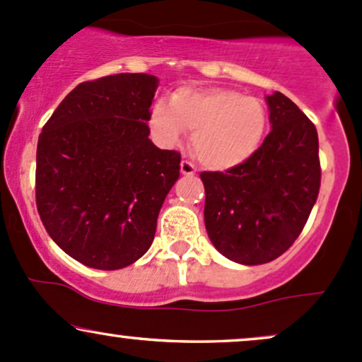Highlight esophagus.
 Here are the masks:
<instances>
[{"instance_id":"34e87169","label":"esophagus","mask_w":362,"mask_h":362,"mask_svg":"<svg viewBox=\"0 0 362 362\" xmlns=\"http://www.w3.org/2000/svg\"><path fill=\"white\" fill-rule=\"evenodd\" d=\"M180 172H182V175H195V165L192 163V161H189V160H182V163H180Z\"/></svg>"}]
</instances>
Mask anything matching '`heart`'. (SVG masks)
<instances>
[{"label": "heart", "mask_w": 362, "mask_h": 362, "mask_svg": "<svg viewBox=\"0 0 362 362\" xmlns=\"http://www.w3.org/2000/svg\"><path fill=\"white\" fill-rule=\"evenodd\" d=\"M153 134L165 146H177L185 129L194 131L192 148L202 165L235 168L260 146L267 112L259 98L231 88H180L155 102L149 114Z\"/></svg>", "instance_id": "obj_1"}]
</instances>
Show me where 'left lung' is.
Returning <instances> with one entry per match:
<instances>
[{"label":"left lung","mask_w":362,"mask_h":362,"mask_svg":"<svg viewBox=\"0 0 362 362\" xmlns=\"http://www.w3.org/2000/svg\"><path fill=\"white\" fill-rule=\"evenodd\" d=\"M272 131L252 158L226 172H202L211 242L230 260L267 264L308 221L322 168L317 127L281 91L267 97Z\"/></svg>","instance_id":"1"}]
</instances>
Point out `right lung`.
I'll list each match as a JSON object with an SVG mask.
<instances>
[{
  "label": "right lung",
  "instance_id": "right-lung-1",
  "mask_svg": "<svg viewBox=\"0 0 362 362\" xmlns=\"http://www.w3.org/2000/svg\"><path fill=\"white\" fill-rule=\"evenodd\" d=\"M158 80L120 73L66 95L37 143L35 202L51 238L102 271L127 267L151 247L180 153L151 143Z\"/></svg>",
  "mask_w": 362,
  "mask_h": 362
}]
</instances>
